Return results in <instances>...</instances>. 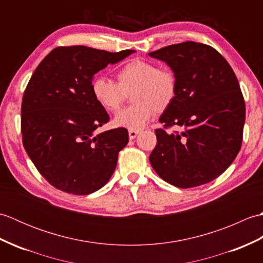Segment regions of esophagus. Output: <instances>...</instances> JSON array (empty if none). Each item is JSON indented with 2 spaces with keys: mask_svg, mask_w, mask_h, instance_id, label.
<instances>
[{
  "mask_svg": "<svg viewBox=\"0 0 263 263\" xmlns=\"http://www.w3.org/2000/svg\"><path fill=\"white\" fill-rule=\"evenodd\" d=\"M139 133H140V132L136 131V130H128V138H130L132 140V139H135L139 135Z\"/></svg>",
  "mask_w": 263,
  "mask_h": 263,
  "instance_id": "esophagus-1",
  "label": "esophagus"
}]
</instances>
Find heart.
Listing matches in <instances>:
<instances>
[{
	"mask_svg": "<svg viewBox=\"0 0 263 263\" xmlns=\"http://www.w3.org/2000/svg\"><path fill=\"white\" fill-rule=\"evenodd\" d=\"M117 83L104 76L95 77L91 92L95 100L108 111H115L132 93L135 105L114 116L115 126L139 131L152 120L155 111H163L174 102L177 79L168 68H159L152 61L133 59L116 73Z\"/></svg>",
	"mask_w": 263,
	"mask_h": 263,
	"instance_id": "obj_1",
	"label": "heart"
}]
</instances>
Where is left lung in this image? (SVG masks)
<instances>
[{
    "label": "left lung",
    "mask_w": 263,
    "mask_h": 263,
    "mask_svg": "<svg viewBox=\"0 0 263 263\" xmlns=\"http://www.w3.org/2000/svg\"><path fill=\"white\" fill-rule=\"evenodd\" d=\"M174 72L177 92L159 117L157 144L149 156L156 173L172 185L189 189L222 174L242 146L245 103L231 65L215 48L185 42L149 53Z\"/></svg>",
    "instance_id": "left-lung-1"
}]
</instances>
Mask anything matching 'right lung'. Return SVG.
Wrapping results in <instances>:
<instances>
[{"label":"right lung","instance_id":"1","mask_svg":"<svg viewBox=\"0 0 263 263\" xmlns=\"http://www.w3.org/2000/svg\"><path fill=\"white\" fill-rule=\"evenodd\" d=\"M135 52L57 47L33 72L22 97V142L38 172L54 187L90 194L113 175L128 133L117 127L95 135L109 116L95 100L90 85L98 71Z\"/></svg>","mask_w":263,"mask_h":263}]
</instances>
